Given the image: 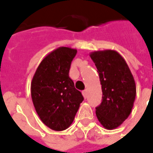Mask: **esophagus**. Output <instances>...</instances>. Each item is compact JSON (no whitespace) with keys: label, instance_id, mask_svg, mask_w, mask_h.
<instances>
[{"label":"esophagus","instance_id":"1","mask_svg":"<svg viewBox=\"0 0 153 153\" xmlns=\"http://www.w3.org/2000/svg\"><path fill=\"white\" fill-rule=\"evenodd\" d=\"M82 93H83V96L84 98H86L87 97V90H84V91H83L82 92Z\"/></svg>","mask_w":153,"mask_h":153}]
</instances>
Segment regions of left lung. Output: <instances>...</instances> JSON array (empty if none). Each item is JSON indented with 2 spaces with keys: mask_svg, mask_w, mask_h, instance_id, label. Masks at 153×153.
<instances>
[{
  "mask_svg": "<svg viewBox=\"0 0 153 153\" xmlns=\"http://www.w3.org/2000/svg\"><path fill=\"white\" fill-rule=\"evenodd\" d=\"M90 57L97 69L102 91L96 115L104 128L114 129L131 113L136 97L134 79L125 59L115 51H97Z\"/></svg>",
  "mask_w": 153,
  "mask_h": 153,
  "instance_id": "obj_1",
  "label": "left lung"
}]
</instances>
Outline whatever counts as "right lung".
Instances as JSON below:
<instances>
[{
	"label": "right lung",
	"mask_w": 153,
	"mask_h": 153,
	"mask_svg": "<svg viewBox=\"0 0 153 153\" xmlns=\"http://www.w3.org/2000/svg\"><path fill=\"white\" fill-rule=\"evenodd\" d=\"M77 50L60 47L39 64L31 83L35 110L44 125L62 131L73 123L83 97L69 76L70 65Z\"/></svg>",
	"instance_id": "obj_1"
}]
</instances>
